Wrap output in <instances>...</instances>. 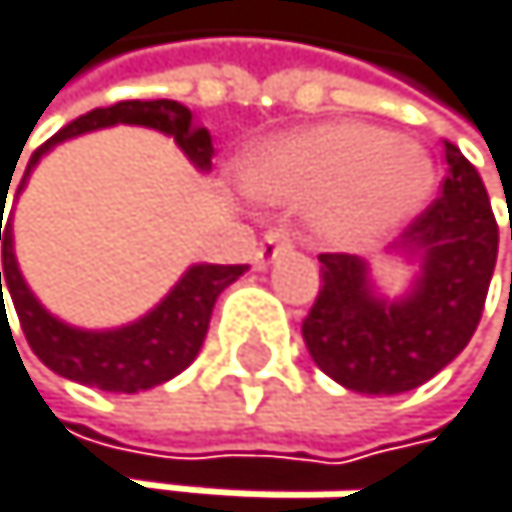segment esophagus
<instances>
[{"mask_svg":"<svg viewBox=\"0 0 512 512\" xmlns=\"http://www.w3.org/2000/svg\"><path fill=\"white\" fill-rule=\"evenodd\" d=\"M286 251H292V232H286V229H270L264 235V242L258 245V251H254V267L264 270V267H270Z\"/></svg>","mask_w":512,"mask_h":512,"instance_id":"obj_1","label":"esophagus"}]
</instances>
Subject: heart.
Segmentation results:
<instances>
[{"mask_svg": "<svg viewBox=\"0 0 512 512\" xmlns=\"http://www.w3.org/2000/svg\"><path fill=\"white\" fill-rule=\"evenodd\" d=\"M242 182L267 201H321L327 239L362 248L425 204L434 166L422 150L371 125H321L254 150Z\"/></svg>", "mask_w": 512, "mask_h": 512, "instance_id": "b5f03b06", "label": "heart"}]
</instances>
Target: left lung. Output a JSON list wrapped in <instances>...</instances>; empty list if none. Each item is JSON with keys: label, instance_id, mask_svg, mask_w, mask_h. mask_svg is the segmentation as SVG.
I'll list each match as a JSON object with an SVG mask.
<instances>
[{"label": "left lung", "instance_id": "1", "mask_svg": "<svg viewBox=\"0 0 512 512\" xmlns=\"http://www.w3.org/2000/svg\"><path fill=\"white\" fill-rule=\"evenodd\" d=\"M447 179L393 242L418 264L403 299L377 295L355 254H321V292L302 336L314 365L346 390L393 396L422 387L447 368L482 321L497 264V220L475 166L444 141ZM512 239V226H510Z\"/></svg>", "mask_w": 512, "mask_h": 512}]
</instances>
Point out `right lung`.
Segmentation results:
<instances>
[{"label": "right lung", "instance_id": "add662e5", "mask_svg": "<svg viewBox=\"0 0 512 512\" xmlns=\"http://www.w3.org/2000/svg\"><path fill=\"white\" fill-rule=\"evenodd\" d=\"M109 125L157 128L163 135L176 138V144L185 150V157L194 166L210 169V157H213L210 131L191 125L188 106L176 100H122L106 109H90L87 116H78L75 122H68L59 135L40 144L24 169L18 191L24 188L30 169L40 163L46 150H53L59 141L78 138V135H87V131L109 128ZM2 198H5V188H2ZM2 213H5V204H0V299L2 289H8L12 305L18 311L21 330L27 336V346L34 349V355L49 371L68 377V381L109 390V393L150 390L157 384H166L169 377H176L179 371H185L204 346L217 295L248 270V264H194L188 267L185 277L172 286L166 299L135 324L116 327V330L68 327L59 318H53V314L37 302V295L27 289L18 270V261H15L12 220H5L2 226Z\"/></svg>", "mask_w": 512, "mask_h": 512}]
</instances>
